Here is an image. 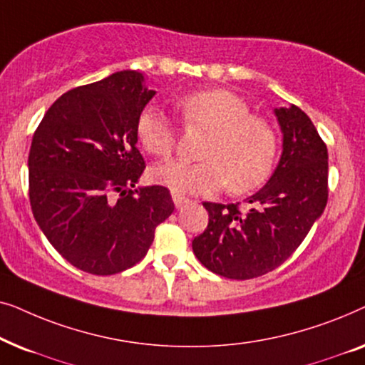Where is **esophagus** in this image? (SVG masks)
Here are the masks:
<instances>
[{
  "mask_svg": "<svg viewBox=\"0 0 365 365\" xmlns=\"http://www.w3.org/2000/svg\"><path fill=\"white\" fill-rule=\"evenodd\" d=\"M173 201H174V206H176L178 209H181L182 206H186V204L189 202V199L181 196V194H173Z\"/></svg>",
  "mask_w": 365,
  "mask_h": 365,
  "instance_id": "esophagus-1",
  "label": "esophagus"
}]
</instances>
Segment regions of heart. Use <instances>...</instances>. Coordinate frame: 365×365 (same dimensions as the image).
<instances>
[{
    "label": "heart",
    "instance_id": "1",
    "mask_svg": "<svg viewBox=\"0 0 365 365\" xmlns=\"http://www.w3.org/2000/svg\"><path fill=\"white\" fill-rule=\"evenodd\" d=\"M186 128L209 131L199 163L164 161L151 168V179L174 194H214L227 184L234 194L262 186L276 159V133L266 119L227 89H204L176 103ZM136 138L144 151L168 156L176 143L173 123L156 106L139 113Z\"/></svg>",
    "mask_w": 365,
    "mask_h": 365
}]
</instances>
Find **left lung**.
Instances as JSON below:
<instances>
[{
	"label": "left lung",
	"instance_id": "left-lung-1",
	"mask_svg": "<svg viewBox=\"0 0 365 365\" xmlns=\"http://www.w3.org/2000/svg\"><path fill=\"white\" fill-rule=\"evenodd\" d=\"M282 154L272 176L241 211L237 204L204 202L209 224L194 237L204 267L229 279L271 272L301 246L327 204V148L302 109L276 108Z\"/></svg>",
	"mask_w": 365,
	"mask_h": 365
}]
</instances>
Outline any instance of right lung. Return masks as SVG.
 <instances>
[{
  "mask_svg": "<svg viewBox=\"0 0 365 365\" xmlns=\"http://www.w3.org/2000/svg\"><path fill=\"white\" fill-rule=\"evenodd\" d=\"M156 91L139 71H118L53 103L29 149V202L51 246L74 267L111 276L146 256L174 202L144 171L136 121Z\"/></svg>",
  "mask_w": 365,
  "mask_h": 365,
  "instance_id": "right-lung-1",
  "label": "right lung"
}]
</instances>
